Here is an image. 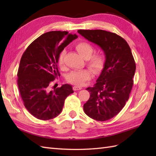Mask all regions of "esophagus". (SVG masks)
<instances>
[{"instance_id":"obj_1","label":"esophagus","mask_w":156,"mask_h":156,"mask_svg":"<svg viewBox=\"0 0 156 156\" xmlns=\"http://www.w3.org/2000/svg\"><path fill=\"white\" fill-rule=\"evenodd\" d=\"M81 89H82V87H78V86H74V87H73V90H74V91H76V90H81Z\"/></svg>"}]
</instances>
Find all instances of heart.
<instances>
[{"instance_id": "obj_1", "label": "heart", "mask_w": 156, "mask_h": 156, "mask_svg": "<svg viewBox=\"0 0 156 156\" xmlns=\"http://www.w3.org/2000/svg\"><path fill=\"white\" fill-rule=\"evenodd\" d=\"M76 50L82 57L87 59V65L95 74H99L104 69L106 64V58L101 53L94 54V48L90 43L81 41L76 45ZM66 51L65 49L59 53L58 59L59 66L62 68L64 66V59ZM92 78V73L90 69L74 70L69 73L66 80L68 82L76 86H82L86 82Z\"/></svg>"}]
</instances>
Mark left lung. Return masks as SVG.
<instances>
[{"instance_id":"left-lung-1","label":"left lung","mask_w":156,"mask_h":156,"mask_svg":"<svg viewBox=\"0 0 156 156\" xmlns=\"http://www.w3.org/2000/svg\"><path fill=\"white\" fill-rule=\"evenodd\" d=\"M78 32L105 52V66L94 87L87 88L90 98L84 111L94 120L107 121L122 110L129 98L136 69L133 56L127 42L115 33L101 29Z\"/></svg>"}]
</instances>
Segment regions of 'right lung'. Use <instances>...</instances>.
Returning a JSON list of instances; mask_svg holds the SVG:
<instances>
[{
    "label": "right lung",
    "instance_id": "right-lung-1",
    "mask_svg": "<svg viewBox=\"0 0 156 156\" xmlns=\"http://www.w3.org/2000/svg\"><path fill=\"white\" fill-rule=\"evenodd\" d=\"M78 37L68 31H49L39 36L26 49L20 61L17 84L25 107L38 119L49 120L61 113L66 97L73 93L65 84L49 91L58 76L59 53Z\"/></svg>",
    "mask_w": 156,
    "mask_h": 156
}]
</instances>
